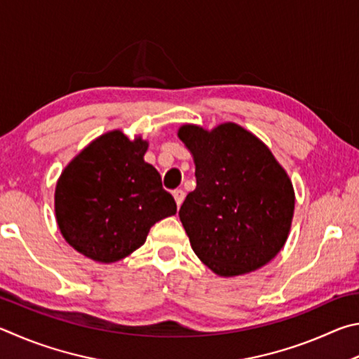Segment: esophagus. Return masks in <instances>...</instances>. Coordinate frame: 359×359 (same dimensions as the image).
I'll list each match as a JSON object with an SVG mask.
<instances>
[{
  "label": "esophagus",
  "mask_w": 359,
  "mask_h": 359,
  "mask_svg": "<svg viewBox=\"0 0 359 359\" xmlns=\"http://www.w3.org/2000/svg\"><path fill=\"white\" fill-rule=\"evenodd\" d=\"M173 197H175V202H176V206H180L183 205V202H184V197H186V194H184V191H181V189H178V191H175L173 192Z\"/></svg>",
  "instance_id": "34e87169"
}]
</instances>
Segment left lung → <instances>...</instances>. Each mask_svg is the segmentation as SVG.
Masks as SVG:
<instances>
[{
    "label": "left lung",
    "instance_id": "1",
    "mask_svg": "<svg viewBox=\"0 0 359 359\" xmlns=\"http://www.w3.org/2000/svg\"><path fill=\"white\" fill-rule=\"evenodd\" d=\"M178 137L196 163L197 187L180 208L194 252L222 278L265 266L292 227L294 191L285 168L236 123L211 130L183 124Z\"/></svg>",
    "mask_w": 359,
    "mask_h": 359
}]
</instances>
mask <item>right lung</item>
<instances>
[{"mask_svg": "<svg viewBox=\"0 0 359 359\" xmlns=\"http://www.w3.org/2000/svg\"><path fill=\"white\" fill-rule=\"evenodd\" d=\"M148 140L121 129L99 135L62 170L55 216L71 248L99 263H115L143 246L149 229L176 212L161 175L143 156Z\"/></svg>", "mask_w": 359, "mask_h": 359, "instance_id": "obj_1", "label": "right lung"}]
</instances>
